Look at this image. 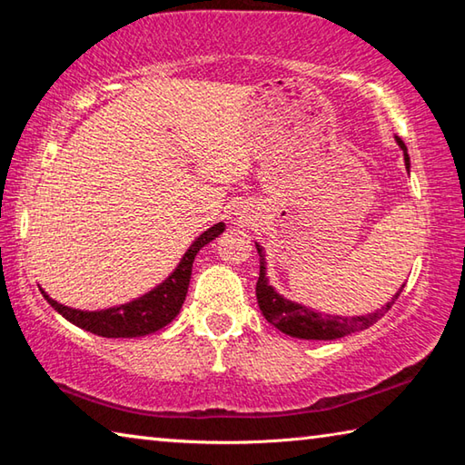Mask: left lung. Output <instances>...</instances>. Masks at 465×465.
<instances>
[{
  "label": "left lung",
  "instance_id": "1",
  "mask_svg": "<svg viewBox=\"0 0 465 465\" xmlns=\"http://www.w3.org/2000/svg\"><path fill=\"white\" fill-rule=\"evenodd\" d=\"M396 143L404 153L406 170L411 172V157H408V149L404 145V141L396 137ZM256 250H258V256H261V274H258V282H256L258 308H261L262 316L269 320L274 328L281 330L282 334L293 336V338H303V341H334V338H342L352 332L367 330L369 326H373L393 303H396V299L404 289V285L400 287L398 293L391 295L390 302L381 305V310H375L373 313H367V316H334V313H324V312L312 310L308 305L291 302V299L277 293V289L271 285L269 277H266L264 248L258 242H256Z\"/></svg>",
  "mask_w": 465,
  "mask_h": 465
}]
</instances>
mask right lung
Here are the masks:
<instances>
[{
    "label": "right lung",
    "instance_id": "right-lung-1",
    "mask_svg": "<svg viewBox=\"0 0 465 465\" xmlns=\"http://www.w3.org/2000/svg\"><path fill=\"white\" fill-rule=\"evenodd\" d=\"M223 230L225 223L219 222L213 227H209L207 232H203L191 243V248L184 252V256L180 258L178 266L168 274L166 281H162L160 285L147 291L145 295L123 305L96 312L75 310L54 302L45 289H41V293L51 303V308H54V312H59L67 322H72L77 328L88 330L92 334L104 338H139L153 334L163 326H168L178 316L180 310H183V303L188 293V282H191L193 274L194 256L209 242H213L217 235H222Z\"/></svg>",
    "mask_w": 465,
    "mask_h": 465
}]
</instances>
